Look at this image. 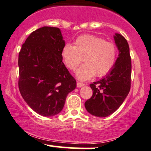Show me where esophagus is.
Wrapping results in <instances>:
<instances>
[{"label":"esophagus","instance_id":"obj_1","mask_svg":"<svg viewBox=\"0 0 151 151\" xmlns=\"http://www.w3.org/2000/svg\"><path fill=\"white\" fill-rule=\"evenodd\" d=\"M84 86V83H81V82H77V87L78 88H80V87H82Z\"/></svg>","mask_w":151,"mask_h":151}]
</instances>
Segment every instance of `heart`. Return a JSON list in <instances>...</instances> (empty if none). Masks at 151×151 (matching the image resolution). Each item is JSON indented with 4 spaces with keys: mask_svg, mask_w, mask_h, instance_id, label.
<instances>
[{
    "mask_svg": "<svg viewBox=\"0 0 151 151\" xmlns=\"http://www.w3.org/2000/svg\"><path fill=\"white\" fill-rule=\"evenodd\" d=\"M117 56V48L112 42L105 41L101 37L91 35H81L75 45L67 44L62 50V57L68 68L75 70L80 80L86 81L93 77H102L108 74L114 67Z\"/></svg>",
    "mask_w": 151,
    "mask_h": 151,
    "instance_id": "obj_1",
    "label": "heart"
}]
</instances>
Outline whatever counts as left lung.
<instances>
[{
	"label": "left lung",
	"instance_id": "1",
	"mask_svg": "<svg viewBox=\"0 0 151 151\" xmlns=\"http://www.w3.org/2000/svg\"><path fill=\"white\" fill-rule=\"evenodd\" d=\"M114 38L119 50L116 63L104 78L90 84L93 95L85 102L88 113L97 117H105L114 113L130 90L132 64L129 45L119 34H115Z\"/></svg>",
	"mask_w": 151,
	"mask_h": 151
}]
</instances>
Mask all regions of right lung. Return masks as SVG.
<instances>
[{"mask_svg":"<svg viewBox=\"0 0 151 151\" xmlns=\"http://www.w3.org/2000/svg\"><path fill=\"white\" fill-rule=\"evenodd\" d=\"M59 28L43 27L32 32L19 54V88L37 114L52 116L62 111L76 81L63 63L65 46Z\"/></svg>","mask_w":151,"mask_h":151,"instance_id":"obj_1","label":"right lung"}]
</instances>
